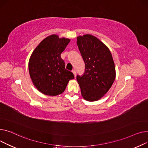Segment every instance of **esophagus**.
Returning a JSON list of instances; mask_svg holds the SVG:
<instances>
[{"label": "esophagus", "mask_w": 148, "mask_h": 148, "mask_svg": "<svg viewBox=\"0 0 148 148\" xmlns=\"http://www.w3.org/2000/svg\"><path fill=\"white\" fill-rule=\"evenodd\" d=\"M72 72H73L74 76H75V77H76V71L75 70H73Z\"/></svg>", "instance_id": "34e87169"}]
</instances>
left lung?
I'll return each instance as SVG.
<instances>
[{
	"instance_id": "1",
	"label": "left lung",
	"mask_w": 148,
	"mask_h": 148,
	"mask_svg": "<svg viewBox=\"0 0 148 148\" xmlns=\"http://www.w3.org/2000/svg\"><path fill=\"white\" fill-rule=\"evenodd\" d=\"M76 43L85 65L84 75L76 76L82 96L89 101H97L115 79L114 60L107 46L91 34L77 37Z\"/></svg>"
}]
</instances>
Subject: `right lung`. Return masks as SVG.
Masks as SVG:
<instances>
[{
	"label": "right lung",
	"mask_w": 148,
	"mask_h": 148,
	"mask_svg": "<svg viewBox=\"0 0 148 148\" xmlns=\"http://www.w3.org/2000/svg\"><path fill=\"white\" fill-rule=\"evenodd\" d=\"M71 40L52 34L43 39L32 53L29 71L33 85L43 94L55 96L65 90L72 72L65 69L61 54Z\"/></svg>",
	"instance_id": "right-lung-1"
}]
</instances>
